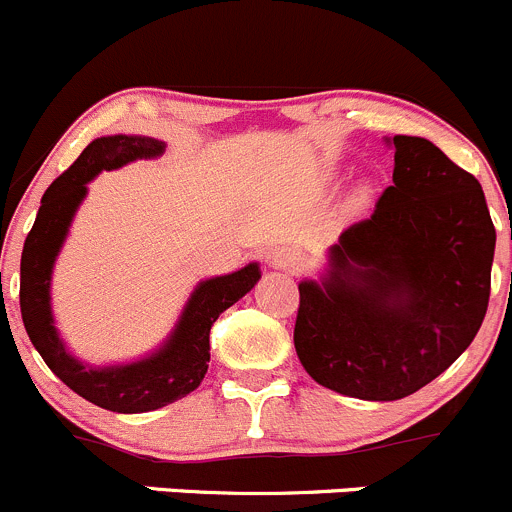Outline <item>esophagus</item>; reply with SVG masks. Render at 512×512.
I'll use <instances>...</instances> for the list:
<instances>
[{
  "mask_svg": "<svg viewBox=\"0 0 512 512\" xmlns=\"http://www.w3.org/2000/svg\"><path fill=\"white\" fill-rule=\"evenodd\" d=\"M271 266L283 268V271H298L303 266V258L291 246H281V249H276L271 254Z\"/></svg>",
  "mask_w": 512,
  "mask_h": 512,
  "instance_id": "obj_1",
  "label": "esophagus"
}]
</instances>
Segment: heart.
I'll list each match as a JSON object with an SVG mask.
<instances>
[{
  "instance_id": "obj_1",
  "label": "heart",
  "mask_w": 512,
  "mask_h": 512,
  "mask_svg": "<svg viewBox=\"0 0 512 512\" xmlns=\"http://www.w3.org/2000/svg\"><path fill=\"white\" fill-rule=\"evenodd\" d=\"M368 196V189L366 186H361V189H356V194H353V201H363Z\"/></svg>"
}]
</instances>
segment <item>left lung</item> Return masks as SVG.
<instances>
[{"label":"left lung","mask_w":512,"mask_h":512,"mask_svg":"<svg viewBox=\"0 0 512 512\" xmlns=\"http://www.w3.org/2000/svg\"><path fill=\"white\" fill-rule=\"evenodd\" d=\"M386 141L393 186L338 236L321 276L298 283L293 328L308 376L361 401L421 391L470 346L495 254L478 179L421 136Z\"/></svg>","instance_id":"8db88e82"}]
</instances>
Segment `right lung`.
I'll use <instances>...</instances> for the list:
<instances>
[{
    "label": "right lung",
    "mask_w": 512,
    "mask_h": 512,
    "mask_svg": "<svg viewBox=\"0 0 512 512\" xmlns=\"http://www.w3.org/2000/svg\"><path fill=\"white\" fill-rule=\"evenodd\" d=\"M164 151V141L139 134L99 136L91 141L79 159L44 191L37 221L22 251L19 306L29 341L59 381L94 406L114 413L156 411L196 391L209 371L211 326L261 278L258 263H249L234 273L196 283L169 336L144 358L89 366L69 353L54 326L52 273L74 214L86 199V184L101 171L121 169L136 159H156Z\"/></svg>",
    "instance_id": "add662e5"
}]
</instances>
